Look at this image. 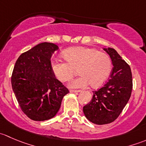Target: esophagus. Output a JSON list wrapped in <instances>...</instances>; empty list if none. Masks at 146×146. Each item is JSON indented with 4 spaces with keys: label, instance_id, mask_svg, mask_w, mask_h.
I'll return each mask as SVG.
<instances>
[{
    "label": "esophagus",
    "instance_id": "34e87169",
    "mask_svg": "<svg viewBox=\"0 0 146 146\" xmlns=\"http://www.w3.org/2000/svg\"><path fill=\"white\" fill-rule=\"evenodd\" d=\"M70 92H73V93H77V92H80V90H70Z\"/></svg>",
    "mask_w": 146,
    "mask_h": 146
}]
</instances>
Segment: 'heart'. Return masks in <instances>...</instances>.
<instances>
[{"label":"heart","instance_id":"heart-1","mask_svg":"<svg viewBox=\"0 0 146 146\" xmlns=\"http://www.w3.org/2000/svg\"><path fill=\"white\" fill-rule=\"evenodd\" d=\"M63 54L67 62L54 60L51 69L61 82L70 80L76 74V70H78L80 76L70 82V88H85L90 84L93 88H98L110 77L111 61L106 54L95 48L78 46L67 48Z\"/></svg>","mask_w":146,"mask_h":146}]
</instances>
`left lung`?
Instances as JSON below:
<instances>
[{
  "instance_id": "left-lung-1",
  "label": "left lung",
  "mask_w": 146,
  "mask_h": 146,
  "mask_svg": "<svg viewBox=\"0 0 146 146\" xmlns=\"http://www.w3.org/2000/svg\"><path fill=\"white\" fill-rule=\"evenodd\" d=\"M113 65L107 83L93 92L92 100L83 107L85 117L98 125L107 124L117 119L131 95L133 82L130 66L115 49L104 48Z\"/></svg>"
}]
</instances>
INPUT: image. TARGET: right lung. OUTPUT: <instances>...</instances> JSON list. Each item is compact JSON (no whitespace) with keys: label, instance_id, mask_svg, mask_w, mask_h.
<instances>
[{"label":"right lung","instance_id":"1","mask_svg":"<svg viewBox=\"0 0 146 146\" xmlns=\"http://www.w3.org/2000/svg\"><path fill=\"white\" fill-rule=\"evenodd\" d=\"M58 49L55 44H39L22 54L14 66L12 88L22 111L32 120L55 117L69 92L51 69V58Z\"/></svg>","mask_w":146,"mask_h":146}]
</instances>
